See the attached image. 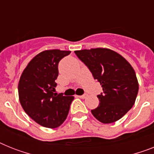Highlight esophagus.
<instances>
[{
    "mask_svg": "<svg viewBox=\"0 0 154 154\" xmlns=\"http://www.w3.org/2000/svg\"><path fill=\"white\" fill-rule=\"evenodd\" d=\"M87 96H88L87 94H85V95H80V96H78V97H79V98H81V99H86V98H87Z\"/></svg>",
    "mask_w": 154,
    "mask_h": 154,
    "instance_id": "obj_1",
    "label": "esophagus"
}]
</instances>
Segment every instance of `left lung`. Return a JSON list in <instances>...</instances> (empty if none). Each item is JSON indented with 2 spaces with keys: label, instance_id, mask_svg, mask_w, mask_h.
Masks as SVG:
<instances>
[{
  "label": "left lung",
  "instance_id": "1",
  "mask_svg": "<svg viewBox=\"0 0 154 154\" xmlns=\"http://www.w3.org/2000/svg\"><path fill=\"white\" fill-rule=\"evenodd\" d=\"M102 85L103 94L97 95L99 104L91 113L103 124L113 123L135 104L139 82L131 64L119 53L106 48L75 51Z\"/></svg>",
  "mask_w": 154,
  "mask_h": 154
}]
</instances>
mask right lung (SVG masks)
<instances>
[{
  "instance_id": "obj_1",
  "label": "right lung",
  "mask_w": 154,
  "mask_h": 154,
  "mask_svg": "<svg viewBox=\"0 0 154 154\" xmlns=\"http://www.w3.org/2000/svg\"><path fill=\"white\" fill-rule=\"evenodd\" d=\"M70 52L59 49L41 51L27 64L19 79L20 104L27 115L43 127H59L66 119L74 99L54 93L59 61Z\"/></svg>"
}]
</instances>
